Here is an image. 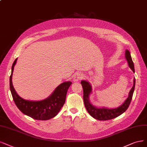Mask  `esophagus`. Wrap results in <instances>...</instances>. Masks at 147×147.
I'll return each mask as SVG.
<instances>
[{"label":"esophagus","mask_w":147,"mask_h":147,"mask_svg":"<svg viewBox=\"0 0 147 147\" xmlns=\"http://www.w3.org/2000/svg\"><path fill=\"white\" fill-rule=\"evenodd\" d=\"M84 78V74L83 73H78L74 76L73 78L74 82H78V81L82 80Z\"/></svg>","instance_id":"esophagus-1"}]
</instances>
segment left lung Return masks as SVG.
<instances>
[{
  "label": "left lung",
  "mask_w": 147,
  "mask_h": 147,
  "mask_svg": "<svg viewBox=\"0 0 147 147\" xmlns=\"http://www.w3.org/2000/svg\"><path fill=\"white\" fill-rule=\"evenodd\" d=\"M125 58L128 63L129 67L131 69L134 73V63L132 61L131 54H130L129 51L127 50L125 51ZM135 78H134L133 87L131 90L129 91L128 98L123 102V104L116 108L110 109V108L105 107L97 108L91 104L89 99V96L92 92L91 85L88 81L82 80L80 83L82 84L83 88L84 102L86 110H87L88 113L92 117L99 121L110 120V119H113L121 115L122 113H123L128 109L130 103H131L135 88Z\"/></svg>",
  "instance_id": "left-lung-1"
}]
</instances>
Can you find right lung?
I'll use <instances>...</instances> for the list:
<instances>
[{"label": "right lung", "instance_id": "add662e5", "mask_svg": "<svg viewBox=\"0 0 147 147\" xmlns=\"http://www.w3.org/2000/svg\"><path fill=\"white\" fill-rule=\"evenodd\" d=\"M17 60L18 58L16 59L12 65L11 74L9 77L10 91L16 106L24 115L36 120L47 121L55 117L64 105L67 91L72 83L68 81L60 84L53 93L44 100H25L16 93L12 83L13 73Z\"/></svg>", "mask_w": 147, "mask_h": 147}]
</instances>
